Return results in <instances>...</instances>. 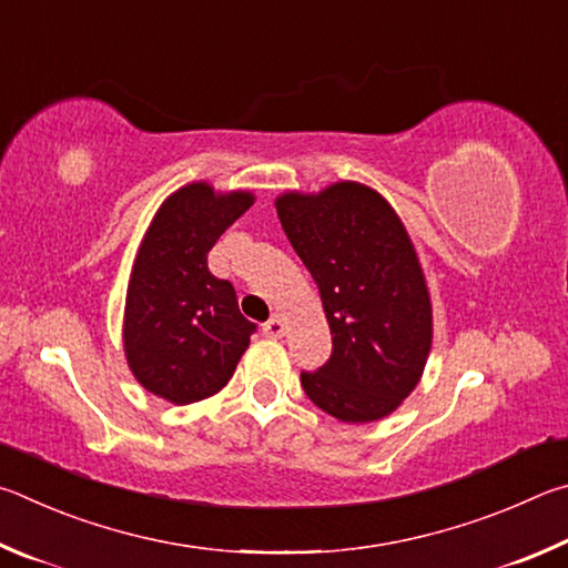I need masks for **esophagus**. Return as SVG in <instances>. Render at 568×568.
Listing matches in <instances>:
<instances>
[{"label": "esophagus", "mask_w": 568, "mask_h": 568, "mask_svg": "<svg viewBox=\"0 0 568 568\" xmlns=\"http://www.w3.org/2000/svg\"><path fill=\"white\" fill-rule=\"evenodd\" d=\"M284 332H286V324H284L282 316H272V320L264 324V334L272 336V339H278V336H284Z\"/></svg>", "instance_id": "esophagus-1"}]
</instances>
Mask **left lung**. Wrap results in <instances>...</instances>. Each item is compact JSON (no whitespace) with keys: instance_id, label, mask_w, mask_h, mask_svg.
<instances>
[{"instance_id":"8db88e82","label":"left lung","mask_w":568,"mask_h":568,"mask_svg":"<svg viewBox=\"0 0 568 568\" xmlns=\"http://www.w3.org/2000/svg\"><path fill=\"white\" fill-rule=\"evenodd\" d=\"M276 214L320 286L332 356L302 386L346 424L392 414L419 384L432 349V302L414 244L374 189L342 182L284 194Z\"/></svg>"}]
</instances>
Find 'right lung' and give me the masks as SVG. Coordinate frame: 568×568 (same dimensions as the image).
<instances>
[{
    "mask_svg": "<svg viewBox=\"0 0 568 568\" xmlns=\"http://www.w3.org/2000/svg\"><path fill=\"white\" fill-rule=\"evenodd\" d=\"M254 204L199 182L159 206L139 246L124 306V352L136 382L172 404H192L232 379L256 324L239 312L232 282L209 272L216 239Z\"/></svg>",
    "mask_w": 568,
    "mask_h": 568,
    "instance_id": "add662e5",
    "label": "right lung"
}]
</instances>
